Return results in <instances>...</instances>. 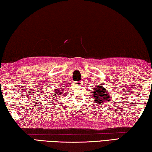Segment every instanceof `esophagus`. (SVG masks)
Returning a JSON list of instances; mask_svg holds the SVG:
<instances>
[{
  "label": "esophagus",
  "instance_id": "esophagus-1",
  "mask_svg": "<svg viewBox=\"0 0 152 152\" xmlns=\"http://www.w3.org/2000/svg\"><path fill=\"white\" fill-rule=\"evenodd\" d=\"M81 84H82V82H80V81L75 82V85L76 86H79V85H81Z\"/></svg>",
  "mask_w": 152,
  "mask_h": 152
}]
</instances>
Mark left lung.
<instances>
[{
	"mask_svg": "<svg viewBox=\"0 0 152 152\" xmlns=\"http://www.w3.org/2000/svg\"><path fill=\"white\" fill-rule=\"evenodd\" d=\"M93 91V96L98 104H101V102L104 103V102H106V101H109L108 100H110V94L103 87L96 86V88H95Z\"/></svg>",
	"mask_w": 152,
	"mask_h": 152,
	"instance_id": "left-lung-1",
	"label": "left lung"
}]
</instances>
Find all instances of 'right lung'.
<instances>
[{
  "label": "right lung",
  "instance_id": "add662e5",
  "mask_svg": "<svg viewBox=\"0 0 152 152\" xmlns=\"http://www.w3.org/2000/svg\"><path fill=\"white\" fill-rule=\"evenodd\" d=\"M55 92H53L52 93H56V94H56V95H58V94H62L63 93H65V92L64 91H61V89L60 88H56V90H54ZM53 96H56V95H53Z\"/></svg>",
  "mask_w": 152,
  "mask_h": 152
}]
</instances>
